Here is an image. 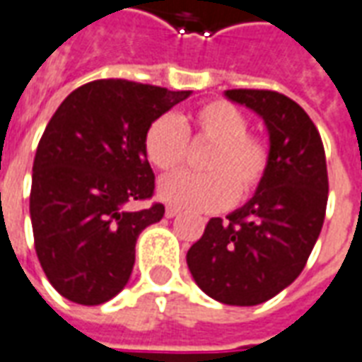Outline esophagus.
Masks as SVG:
<instances>
[{
  "label": "esophagus",
  "instance_id": "esophagus-1",
  "mask_svg": "<svg viewBox=\"0 0 362 362\" xmlns=\"http://www.w3.org/2000/svg\"><path fill=\"white\" fill-rule=\"evenodd\" d=\"M179 212H181V210L175 209V206H168V209H165V216L173 218V216H177Z\"/></svg>",
  "mask_w": 362,
  "mask_h": 362
}]
</instances>
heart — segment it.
<instances>
[{
	"instance_id": "b5f03b06",
	"label": "heart",
	"mask_w": 362,
	"mask_h": 362,
	"mask_svg": "<svg viewBox=\"0 0 362 362\" xmlns=\"http://www.w3.org/2000/svg\"><path fill=\"white\" fill-rule=\"evenodd\" d=\"M247 115L226 99L199 105L183 119L161 115L146 127L142 150L160 171H175L189 153V140L209 142L202 160L206 173H175L161 179L158 194L171 206L216 212L230 206L235 194L250 199L267 179L271 146L250 132Z\"/></svg>"
}]
</instances>
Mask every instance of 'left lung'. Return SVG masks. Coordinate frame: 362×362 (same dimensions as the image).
<instances>
[{"label": "left lung", "mask_w": 362, "mask_h": 362, "mask_svg": "<svg viewBox=\"0 0 362 362\" xmlns=\"http://www.w3.org/2000/svg\"><path fill=\"white\" fill-rule=\"evenodd\" d=\"M228 99L263 117L271 138L267 179L226 220L210 218L187 251L194 283L230 306H255L306 267L324 226L327 165L322 136L306 111L269 89H228Z\"/></svg>", "instance_id": "obj_1"}]
</instances>
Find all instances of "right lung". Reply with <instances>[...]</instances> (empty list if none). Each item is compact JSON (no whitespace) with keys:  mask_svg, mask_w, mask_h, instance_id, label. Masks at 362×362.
<instances>
[{"mask_svg":"<svg viewBox=\"0 0 362 362\" xmlns=\"http://www.w3.org/2000/svg\"><path fill=\"white\" fill-rule=\"evenodd\" d=\"M191 91L95 79L71 91L46 124L33 163L35 250L56 291L83 306L117 296L134 267L136 240L160 222L156 177L142 150L146 127Z\"/></svg>","mask_w":362,"mask_h":362,"instance_id":"add662e5","label":"right lung"}]
</instances>
